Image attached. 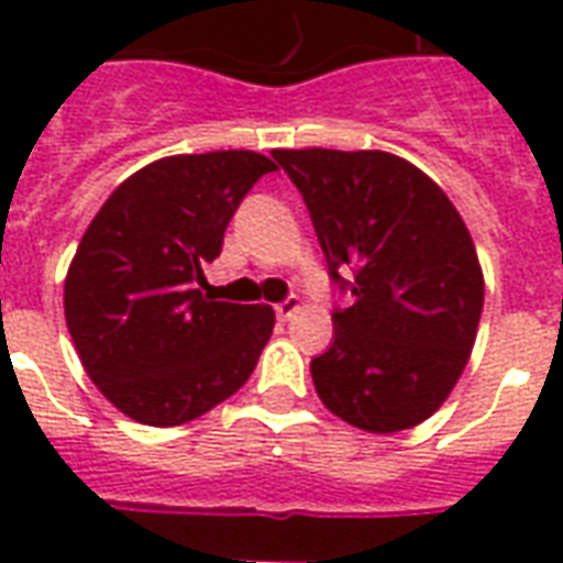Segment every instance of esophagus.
<instances>
[{
  "instance_id": "1",
  "label": "esophagus",
  "mask_w": 563,
  "mask_h": 563,
  "mask_svg": "<svg viewBox=\"0 0 563 563\" xmlns=\"http://www.w3.org/2000/svg\"><path fill=\"white\" fill-rule=\"evenodd\" d=\"M298 307H301V301H298L295 295H289L286 301H280V305L274 307V313H277V319H283V322H286V319H292L295 313H298Z\"/></svg>"
}]
</instances>
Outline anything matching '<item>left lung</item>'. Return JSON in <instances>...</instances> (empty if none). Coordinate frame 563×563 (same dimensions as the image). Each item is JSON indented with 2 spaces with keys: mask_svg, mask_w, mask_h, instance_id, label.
Listing matches in <instances>:
<instances>
[{
  "mask_svg": "<svg viewBox=\"0 0 563 563\" xmlns=\"http://www.w3.org/2000/svg\"><path fill=\"white\" fill-rule=\"evenodd\" d=\"M274 159L305 198L331 280L353 292L310 362L317 395L371 434L424 422L455 389L483 317V268L461 213L395 153L310 147Z\"/></svg>",
  "mask_w": 563,
  "mask_h": 563,
  "instance_id": "1",
  "label": "left lung"
}]
</instances>
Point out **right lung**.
Masks as SVG:
<instances>
[{"mask_svg": "<svg viewBox=\"0 0 563 563\" xmlns=\"http://www.w3.org/2000/svg\"><path fill=\"white\" fill-rule=\"evenodd\" d=\"M277 165L253 150L144 165L108 196L66 274L80 365L120 413L153 428L198 419L244 386L274 331L265 305L205 295V265L241 198Z\"/></svg>", "mask_w": 563, "mask_h": 563, "instance_id": "obj_1", "label": "right lung"}]
</instances>
